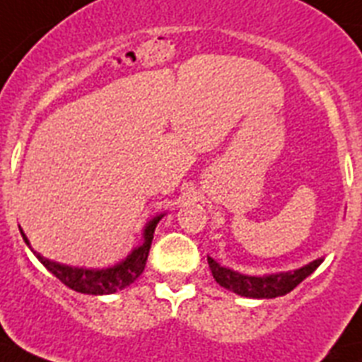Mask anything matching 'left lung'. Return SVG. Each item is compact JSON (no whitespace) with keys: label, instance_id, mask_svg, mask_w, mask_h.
Masks as SVG:
<instances>
[{"label":"left lung","instance_id":"left-lung-1","mask_svg":"<svg viewBox=\"0 0 362 362\" xmlns=\"http://www.w3.org/2000/svg\"><path fill=\"white\" fill-rule=\"evenodd\" d=\"M322 261H325V257H317L312 263L296 268V270L276 272V274H264V276H246V274L235 272L228 267H221L216 259L209 255V264L214 279L223 288L241 297H250V299H274V297L286 296L296 288L300 281L312 276Z\"/></svg>","mask_w":362,"mask_h":362}]
</instances>
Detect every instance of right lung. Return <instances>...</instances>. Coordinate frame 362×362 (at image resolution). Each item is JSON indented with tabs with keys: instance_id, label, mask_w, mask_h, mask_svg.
<instances>
[{
	"instance_id": "obj_1",
	"label": "right lung",
	"mask_w": 362,
	"mask_h": 362,
	"mask_svg": "<svg viewBox=\"0 0 362 362\" xmlns=\"http://www.w3.org/2000/svg\"><path fill=\"white\" fill-rule=\"evenodd\" d=\"M163 217H165V214H158L156 217H152L143 228L141 245L134 246L127 257L107 268L70 267V264L57 263V261L45 257L40 252L34 250L23 230L19 228V232L23 235V241L27 243L28 248L40 259L41 264L50 274H54L63 284H66L69 288L76 290V292L88 293V296H108V293H116L119 290L127 288L129 284H132L137 277L141 276L143 270H145L146 257H148L150 245H152L153 230H156V226H158Z\"/></svg>"
}]
</instances>
